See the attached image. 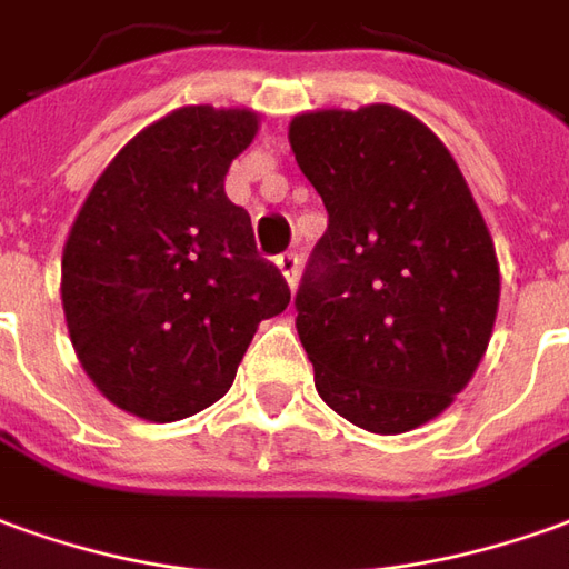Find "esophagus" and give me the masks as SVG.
Listing matches in <instances>:
<instances>
[{
    "instance_id": "34e87169",
    "label": "esophagus",
    "mask_w": 569,
    "mask_h": 569,
    "mask_svg": "<svg viewBox=\"0 0 569 569\" xmlns=\"http://www.w3.org/2000/svg\"><path fill=\"white\" fill-rule=\"evenodd\" d=\"M277 268H280V273L286 277L289 289H296V280H298V256L296 252H286V256L277 258Z\"/></svg>"
}]
</instances>
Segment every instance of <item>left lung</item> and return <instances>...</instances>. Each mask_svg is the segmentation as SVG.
Wrapping results in <instances>:
<instances>
[{"label": "left lung", "mask_w": 569, "mask_h": 569, "mask_svg": "<svg viewBox=\"0 0 569 569\" xmlns=\"http://www.w3.org/2000/svg\"><path fill=\"white\" fill-rule=\"evenodd\" d=\"M289 144L329 216L296 292L317 395L372 435L412 431L490 345V230L443 141L397 107L298 113Z\"/></svg>", "instance_id": "left-lung-1"}]
</instances>
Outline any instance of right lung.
Instances as JSON below:
<instances>
[{"mask_svg": "<svg viewBox=\"0 0 569 569\" xmlns=\"http://www.w3.org/2000/svg\"><path fill=\"white\" fill-rule=\"evenodd\" d=\"M256 132L252 110H172L119 150L70 228V341L94 388L138 419L178 422L212 407L258 323L289 305L252 218L224 193Z\"/></svg>", "mask_w": 569, "mask_h": 569, "instance_id": "1", "label": "right lung"}]
</instances>
